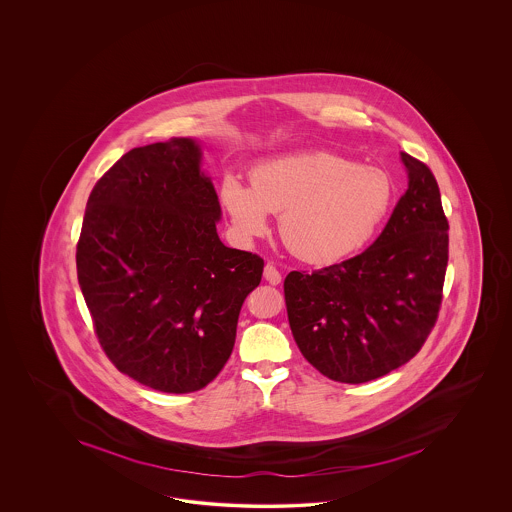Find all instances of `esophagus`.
Wrapping results in <instances>:
<instances>
[{
    "instance_id": "34e87169",
    "label": "esophagus",
    "mask_w": 512,
    "mask_h": 512,
    "mask_svg": "<svg viewBox=\"0 0 512 512\" xmlns=\"http://www.w3.org/2000/svg\"><path fill=\"white\" fill-rule=\"evenodd\" d=\"M263 274L264 279H266L270 285H278V283H281V272L276 268V264L266 263Z\"/></svg>"
}]
</instances>
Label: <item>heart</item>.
I'll return each instance as SVG.
<instances>
[{
  "label": "heart",
  "instance_id": "1",
  "mask_svg": "<svg viewBox=\"0 0 512 512\" xmlns=\"http://www.w3.org/2000/svg\"><path fill=\"white\" fill-rule=\"evenodd\" d=\"M392 180L332 152H300L268 159L249 172V186L233 174L219 184V202L234 233L249 240L279 214V233L306 263L330 264L357 253L387 216Z\"/></svg>",
  "mask_w": 512,
  "mask_h": 512
}]
</instances>
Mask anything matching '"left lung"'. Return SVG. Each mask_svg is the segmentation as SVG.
<instances>
[{"mask_svg": "<svg viewBox=\"0 0 512 512\" xmlns=\"http://www.w3.org/2000/svg\"><path fill=\"white\" fill-rule=\"evenodd\" d=\"M409 187L357 257L285 283L300 353L332 381L358 385L409 362L434 328L449 263V221L432 171L402 152Z\"/></svg>", "mask_w": 512, "mask_h": 512, "instance_id": "8db88e82", "label": "left lung"}]
</instances>
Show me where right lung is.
Wrapping results in <instances>:
<instances>
[{
    "mask_svg": "<svg viewBox=\"0 0 512 512\" xmlns=\"http://www.w3.org/2000/svg\"><path fill=\"white\" fill-rule=\"evenodd\" d=\"M201 146L171 139L133 148L93 186L77 274L110 362L140 385L187 394L233 353L238 315L264 261L227 248Z\"/></svg>",
    "mask_w": 512,
    "mask_h": 512,
    "instance_id": "obj_1",
    "label": "right lung"
}]
</instances>
